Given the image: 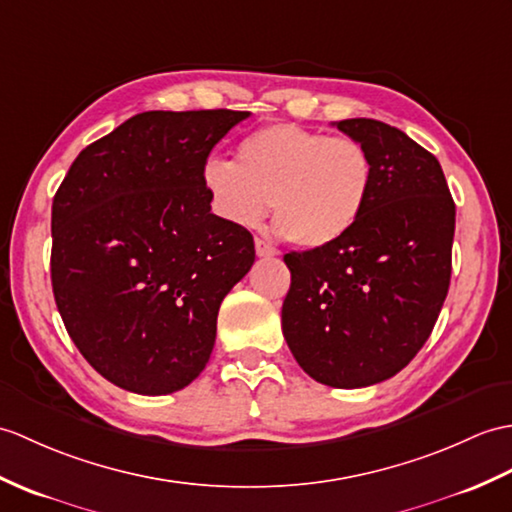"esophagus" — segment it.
<instances>
[{
	"label": "esophagus",
	"instance_id": "esophagus-1",
	"mask_svg": "<svg viewBox=\"0 0 512 512\" xmlns=\"http://www.w3.org/2000/svg\"><path fill=\"white\" fill-rule=\"evenodd\" d=\"M255 251H257L259 257H275V255H279L277 248L272 246L270 242L261 240V237H257V240H255Z\"/></svg>",
	"mask_w": 512,
	"mask_h": 512
}]
</instances>
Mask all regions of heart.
<instances>
[{
  "instance_id": "obj_1",
  "label": "heart",
  "mask_w": 512,
  "mask_h": 512,
  "mask_svg": "<svg viewBox=\"0 0 512 512\" xmlns=\"http://www.w3.org/2000/svg\"><path fill=\"white\" fill-rule=\"evenodd\" d=\"M200 181L211 209L235 227H259L272 202V218L292 244L325 248L362 218L373 159L358 139L270 124L240 141L235 163L209 157Z\"/></svg>"
}]
</instances>
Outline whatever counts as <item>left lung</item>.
Here are the masks:
<instances>
[{"label":"left lung","mask_w":512,"mask_h":512,"mask_svg":"<svg viewBox=\"0 0 512 512\" xmlns=\"http://www.w3.org/2000/svg\"><path fill=\"white\" fill-rule=\"evenodd\" d=\"M336 126L371 154V196L340 242L283 257L292 283L281 329L316 382L364 388L397 375L430 338L449 290L456 205L441 163L403 130L366 117Z\"/></svg>","instance_id":"left-lung-1"}]
</instances>
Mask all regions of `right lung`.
<instances>
[{"instance_id":"add662e5","label":"right lung","mask_w":512,"mask_h":512,"mask_svg":"<svg viewBox=\"0 0 512 512\" xmlns=\"http://www.w3.org/2000/svg\"><path fill=\"white\" fill-rule=\"evenodd\" d=\"M248 111H146L82 150L52 202V290L69 338L111 384L170 395L216 344L253 235L211 213L200 172Z\"/></svg>"}]
</instances>
